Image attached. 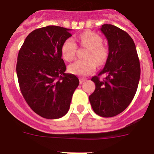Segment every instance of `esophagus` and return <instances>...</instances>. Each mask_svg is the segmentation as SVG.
Masks as SVG:
<instances>
[{
  "label": "esophagus",
  "mask_w": 154,
  "mask_h": 154,
  "mask_svg": "<svg viewBox=\"0 0 154 154\" xmlns=\"http://www.w3.org/2000/svg\"><path fill=\"white\" fill-rule=\"evenodd\" d=\"M79 80H80V84H82V83H83V82H85V80H86V78H83V77H80V79H79Z\"/></svg>",
  "instance_id": "34e87169"
}]
</instances>
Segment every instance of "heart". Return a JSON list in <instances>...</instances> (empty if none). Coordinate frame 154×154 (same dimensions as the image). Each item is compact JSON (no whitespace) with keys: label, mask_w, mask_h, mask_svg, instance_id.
Segmentation results:
<instances>
[{"label":"heart","mask_w":154,"mask_h":154,"mask_svg":"<svg viewBox=\"0 0 154 154\" xmlns=\"http://www.w3.org/2000/svg\"><path fill=\"white\" fill-rule=\"evenodd\" d=\"M80 45L88 48L85 60H77L68 66L71 73L80 76H85L94 71L96 64L102 66L108 57V50L103 46L102 38L99 35L92 31H86L79 36ZM62 56L68 62L74 59L77 51V45L74 39L69 38L66 39L62 46Z\"/></svg>","instance_id":"b5f03b06"}]
</instances>
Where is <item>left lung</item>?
Listing matches in <instances>:
<instances>
[{
    "instance_id": "1",
    "label": "left lung",
    "mask_w": 154,
    "mask_h": 154,
    "mask_svg": "<svg viewBox=\"0 0 154 154\" xmlns=\"http://www.w3.org/2000/svg\"><path fill=\"white\" fill-rule=\"evenodd\" d=\"M100 30L108 41L109 54L103 69L91 78L95 90L88 99L96 114L109 118L122 112L133 100L140 79V63L127 32L107 24ZM102 74L106 75L103 81L99 77Z\"/></svg>"
}]
</instances>
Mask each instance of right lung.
Returning a JSON list of instances; mask_svg holds the SVG:
<instances>
[{
  "instance_id": "obj_1",
  "label": "right lung",
  "mask_w": 154,
  "mask_h": 154,
  "mask_svg": "<svg viewBox=\"0 0 154 154\" xmlns=\"http://www.w3.org/2000/svg\"><path fill=\"white\" fill-rule=\"evenodd\" d=\"M71 29L47 26L32 31L18 55L16 73L23 97L38 116L57 119L68 112L79 80L66 74L62 46Z\"/></svg>"
}]
</instances>
